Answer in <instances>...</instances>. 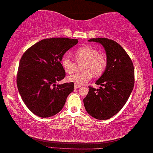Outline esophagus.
Instances as JSON below:
<instances>
[{
	"instance_id": "esophagus-1",
	"label": "esophagus",
	"mask_w": 153,
	"mask_h": 153,
	"mask_svg": "<svg viewBox=\"0 0 153 153\" xmlns=\"http://www.w3.org/2000/svg\"><path fill=\"white\" fill-rule=\"evenodd\" d=\"M80 87H81V85H80L76 84V83H75V84H74V88H75V89L79 88H80Z\"/></svg>"
}]
</instances>
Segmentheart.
<instances>
[{
  "label": "heart",
  "mask_w": 153,
  "mask_h": 153,
  "mask_svg": "<svg viewBox=\"0 0 153 153\" xmlns=\"http://www.w3.org/2000/svg\"><path fill=\"white\" fill-rule=\"evenodd\" d=\"M74 57L77 63H82L81 66L82 72L70 75L67 79L76 84H84L91 80L93 76H102L107 67L106 56L91 46L84 45L79 47L74 51ZM60 65L68 74H71L76 70V63L66 55H64L60 59Z\"/></svg>",
  "instance_id": "obj_1"
}]
</instances>
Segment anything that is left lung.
<instances>
[{
    "label": "left lung",
    "mask_w": 153,
    "mask_h": 153,
    "mask_svg": "<svg viewBox=\"0 0 153 153\" xmlns=\"http://www.w3.org/2000/svg\"><path fill=\"white\" fill-rule=\"evenodd\" d=\"M88 41L103 46L107 56V67L95 83L100 85L99 88L88 86L83 104L92 117L107 120L120 111L132 91L134 85L133 62L125 49L114 40L102 37Z\"/></svg>",
    "instance_id": "1"
}]
</instances>
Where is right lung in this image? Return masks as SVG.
<instances>
[{"label":"right lung","mask_w":153,"mask_h":153,"mask_svg":"<svg viewBox=\"0 0 153 153\" xmlns=\"http://www.w3.org/2000/svg\"><path fill=\"white\" fill-rule=\"evenodd\" d=\"M77 43L76 39L66 37L42 39L21 58L16 84L22 100L36 116L47 118L58 114L74 91L73 82L56 83L65 76L60 59Z\"/></svg>","instance_id":"right-lung-1"}]
</instances>
